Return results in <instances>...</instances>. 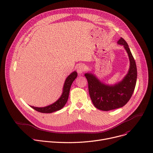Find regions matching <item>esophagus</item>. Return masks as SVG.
I'll return each mask as SVG.
<instances>
[{"instance_id":"obj_1","label":"esophagus","mask_w":153,"mask_h":153,"mask_svg":"<svg viewBox=\"0 0 153 153\" xmlns=\"http://www.w3.org/2000/svg\"><path fill=\"white\" fill-rule=\"evenodd\" d=\"M85 69H86V67H85V65L80 64L77 66V71L78 74H82L85 71Z\"/></svg>"}]
</instances>
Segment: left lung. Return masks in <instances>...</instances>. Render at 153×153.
<instances>
[{"instance_id":"1","label":"left lung","mask_w":153,"mask_h":153,"mask_svg":"<svg viewBox=\"0 0 153 153\" xmlns=\"http://www.w3.org/2000/svg\"><path fill=\"white\" fill-rule=\"evenodd\" d=\"M117 43L126 50L130 63L128 73L121 80L115 84H107L91 72L85 74L91 101L96 108L103 111L118 108L126 105L131 99L136 85L137 66L129 46L123 38H120Z\"/></svg>"}]
</instances>
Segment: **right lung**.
<instances>
[{"label":"right lung","mask_w":153,"mask_h":153,"mask_svg":"<svg viewBox=\"0 0 153 153\" xmlns=\"http://www.w3.org/2000/svg\"><path fill=\"white\" fill-rule=\"evenodd\" d=\"M77 76V73L76 71H74L66 77L63 85L62 93L60 98L53 103L49 105L42 107H34L32 105H30V107L33 109H35V110L38 111L39 112L45 113V114H50V113H52L54 112H56V111L60 110L66 104L72 83L76 79Z\"/></svg>","instance_id":"add662e5"}]
</instances>
